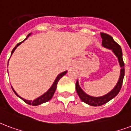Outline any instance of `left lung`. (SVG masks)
<instances>
[{
  "mask_svg": "<svg viewBox=\"0 0 131 131\" xmlns=\"http://www.w3.org/2000/svg\"><path fill=\"white\" fill-rule=\"evenodd\" d=\"M101 37H102V45L105 48H108L110 49H112L115 54L117 56L119 60L120 67H121V72H120L119 79L118 80V83L115 87L113 90L107 94L106 95L100 96V97H94L88 95L86 93L83 92L82 89L80 88V86L78 85V81L75 83V90L78 93V96L81 100L83 102L87 103L88 105H92V106H100L103 104H105L109 101H110L112 99L115 97L118 94V93L119 92L120 90L122 88L123 83V80L124 77V62L122 58V51L121 46L113 39L112 37L109 35L108 34L101 32Z\"/></svg>",
  "mask_w": 131,
  "mask_h": 131,
  "instance_id": "1",
  "label": "left lung"
}]
</instances>
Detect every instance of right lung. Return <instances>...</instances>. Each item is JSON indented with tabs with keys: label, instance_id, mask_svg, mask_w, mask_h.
<instances>
[{
	"label": "right lung",
	"instance_id": "add662e5",
	"mask_svg": "<svg viewBox=\"0 0 131 131\" xmlns=\"http://www.w3.org/2000/svg\"><path fill=\"white\" fill-rule=\"evenodd\" d=\"M30 34H29L28 35V37L29 35H30ZM27 39V38H26ZM25 39V40H26ZM23 41H21V42H20V43H17L16 44V46L14 47V48H13V50L12 51V53H11V55L12 54V53H14V51H15V49L16 48V47L18 46H19L20 44H21ZM66 73H67V71H64V72H62V73H61L60 74H59V75H58V77L56 78V80L54 81V83H53V84L52 85V86L51 87V88L49 89V90L46 92L45 94H43V95L41 96H39V98H37V99H36L34 101H28V100H26V99H23V98H21V96H19L16 93V92L14 91V89L12 88V90L14 91V92L15 93V94H16L17 96H19L20 99H21L22 100L24 101V102L26 103H28V104H29V105H40V104H41V103H46L47 102V101H48L49 100H51V98L53 97V94H54V93H55V92H56V88H57V84H58V81H59V80L62 77L63 75H65Z\"/></svg>",
	"mask_w": 131,
	"mask_h": 131
}]
</instances>
